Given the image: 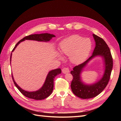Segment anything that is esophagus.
<instances>
[{
    "label": "esophagus",
    "instance_id": "obj_1",
    "mask_svg": "<svg viewBox=\"0 0 121 121\" xmlns=\"http://www.w3.org/2000/svg\"><path fill=\"white\" fill-rule=\"evenodd\" d=\"M62 72L64 74H67L69 72V68H64L62 69Z\"/></svg>",
    "mask_w": 121,
    "mask_h": 121
}]
</instances>
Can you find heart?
Segmentation results:
<instances>
[{
	"mask_svg": "<svg viewBox=\"0 0 121 121\" xmlns=\"http://www.w3.org/2000/svg\"><path fill=\"white\" fill-rule=\"evenodd\" d=\"M60 46L62 54L70 56L71 60L75 63H81L89 56L92 42L89 38L76 35L63 40Z\"/></svg>",
	"mask_w": 121,
	"mask_h": 121,
	"instance_id": "obj_1",
	"label": "heart"
}]
</instances>
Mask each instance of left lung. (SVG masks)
<instances>
[{"instance_id": "obj_1", "label": "left lung", "mask_w": 121, "mask_h": 121, "mask_svg": "<svg viewBox=\"0 0 121 121\" xmlns=\"http://www.w3.org/2000/svg\"><path fill=\"white\" fill-rule=\"evenodd\" d=\"M93 36L95 42V47L92 55L83 63L75 66L71 72L73 77L71 84L72 92L75 95L82 99L95 97L104 89L110 79L113 66L112 56L107 44L103 39L95 34H93ZM96 56H101L104 59L105 69L104 75L97 82L91 85H86L82 82L80 74L87 63Z\"/></svg>"}]
</instances>
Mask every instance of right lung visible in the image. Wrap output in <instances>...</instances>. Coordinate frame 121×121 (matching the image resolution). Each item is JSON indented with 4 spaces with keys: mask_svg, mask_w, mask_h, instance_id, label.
Wrapping results in <instances>:
<instances>
[{
    "mask_svg": "<svg viewBox=\"0 0 121 121\" xmlns=\"http://www.w3.org/2000/svg\"><path fill=\"white\" fill-rule=\"evenodd\" d=\"M54 37H56V36L53 34H50L48 33L33 34L26 36V37L20 40V41L16 44V45L14 46L13 49L12 50V52H13L14 50L15 49V48L17 47V46L19 45L21 42L24 41L25 40H36V41H38L47 42L49 41L52 38ZM12 53H11L10 55V61L11 58H12ZM61 72V70L60 69H56L50 71L46 77L45 81L44 83L43 86L38 90L36 91H32V92H29V91H25L22 89L21 87H20L17 85V84L16 83V82L14 81L13 74L12 75L14 85H16L17 88L19 89V90L24 95V96L29 98L34 99L35 100H42L43 99L47 98V97H48L50 95L52 94L53 89L54 79L56 76L60 74Z\"/></svg>",
    "mask_w": 121,
    "mask_h": 121,
    "instance_id": "obj_1",
    "label": "right lung"
}]
</instances>
